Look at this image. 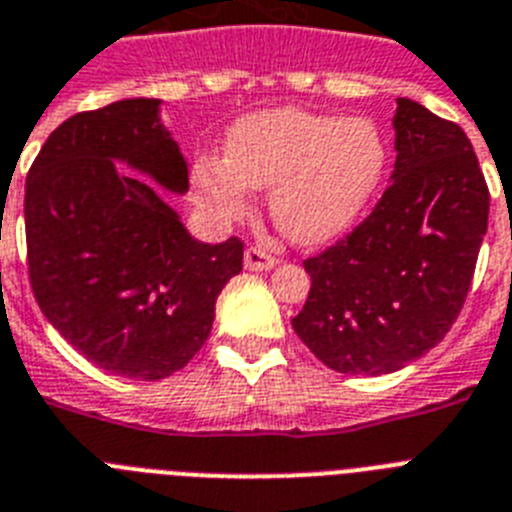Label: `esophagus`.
<instances>
[{
    "label": "esophagus",
    "instance_id": "1",
    "mask_svg": "<svg viewBox=\"0 0 512 512\" xmlns=\"http://www.w3.org/2000/svg\"><path fill=\"white\" fill-rule=\"evenodd\" d=\"M276 265V257L268 255L263 247H247L244 252V268L247 270H255V273H263V270H270Z\"/></svg>",
    "mask_w": 512,
    "mask_h": 512
}]
</instances>
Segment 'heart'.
<instances>
[{"instance_id":"1","label":"heart","mask_w":512,"mask_h":512,"mask_svg":"<svg viewBox=\"0 0 512 512\" xmlns=\"http://www.w3.org/2000/svg\"><path fill=\"white\" fill-rule=\"evenodd\" d=\"M389 170V141L368 118L276 107L228 128L223 162L199 157L194 186L220 218H239L249 189H270V218L302 247L342 239L376 199Z\"/></svg>"}]
</instances>
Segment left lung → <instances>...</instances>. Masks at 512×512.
Instances as JSON below:
<instances>
[{
    "mask_svg": "<svg viewBox=\"0 0 512 512\" xmlns=\"http://www.w3.org/2000/svg\"><path fill=\"white\" fill-rule=\"evenodd\" d=\"M392 184L347 239L305 260L294 331L331 371L405 368L458 318L489 220V189L458 123L397 99Z\"/></svg>",
    "mask_w": 512,
    "mask_h": 512,
    "instance_id": "left-lung-1",
    "label": "left lung"
}]
</instances>
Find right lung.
Instances as JSON below:
<instances>
[{
    "label": "right lung",
    "instance_id": "1",
    "mask_svg": "<svg viewBox=\"0 0 512 512\" xmlns=\"http://www.w3.org/2000/svg\"><path fill=\"white\" fill-rule=\"evenodd\" d=\"M160 105L134 97L78 112L54 128L26 178L28 273L41 313L86 360L139 381L168 378L202 350L215 299L244 257L236 236L197 242L156 189H189Z\"/></svg>",
    "mask_w": 512,
    "mask_h": 512
}]
</instances>
